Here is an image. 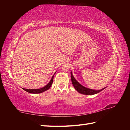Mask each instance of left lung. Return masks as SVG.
Wrapping results in <instances>:
<instances>
[{
    "label": "left lung",
    "instance_id": "obj_1",
    "mask_svg": "<svg viewBox=\"0 0 130 130\" xmlns=\"http://www.w3.org/2000/svg\"><path fill=\"white\" fill-rule=\"evenodd\" d=\"M71 82H72V84L73 85L74 88H75V90L78 91L79 93L83 94H85V95L95 94L99 93L101 91H102V90H103L104 89L106 88H104L101 90H96L94 89H89V88H87L86 87L83 86L82 85L80 84L78 82V81L74 78V77L71 72Z\"/></svg>",
    "mask_w": 130,
    "mask_h": 130
}]
</instances>
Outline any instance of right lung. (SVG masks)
I'll list each match as a JSON object with an SVG mask.
<instances>
[{
  "label": "right lung",
  "mask_w": 130,
  "mask_h": 130,
  "mask_svg": "<svg viewBox=\"0 0 130 130\" xmlns=\"http://www.w3.org/2000/svg\"><path fill=\"white\" fill-rule=\"evenodd\" d=\"M54 76H52L51 80L47 84L46 86L43 87V88H41L40 89H25V88H22V89L26 91L27 92H28L29 93H33V94H38V93H42L45 91L48 90L50 89V88L51 87V85L52 84V83H53V79H54Z\"/></svg>",
  "instance_id": "add662e5"
}]
</instances>
